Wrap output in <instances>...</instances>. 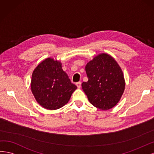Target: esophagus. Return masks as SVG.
I'll return each mask as SVG.
<instances>
[{
    "label": "esophagus",
    "mask_w": 154,
    "mask_h": 154,
    "mask_svg": "<svg viewBox=\"0 0 154 154\" xmlns=\"http://www.w3.org/2000/svg\"><path fill=\"white\" fill-rule=\"evenodd\" d=\"M76 86H77L78 88H80L81 87V82H78L76 83Z\"/></svg>",
    "instance_id": "1"
}]
</instances>
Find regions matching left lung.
I'll use <instances>...</instances> for the list:
<instances>
[{
	"instance_id": "left-lung-1",
	"label": "left lung",
	"mask_w": 154,
	"mask_h": 154,
	"mask_svg": "<svg viewBox=\"0 0 154 154\" xmlns=\"http://www.w3.org/2000/svg\"><path fill=\"white\" fill-rule=\"evenodd\" d=\"M87 82L82 83L84 92L93 106L102 110L115 107L125 90L123 73L109 54H99L86 65Z\"/></svg>"
}]
</instances>
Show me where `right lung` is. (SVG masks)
Segmentation results:
<instances>
[{
	"label": "right lung",
	"mask_w": 154,
	"mask_h": 154,
	"mask_svg": "<svg viewBox=\"0 0 154 154\" xmlns=\"http://www.w3.org/2000/svg\"><path fill=\"white\" fill-rule=\"evenodd\" d=\"M61 65L59 61L48 57L32 72L31 91L37 102L46 109L56 110L64 106L77 88L71 83Z\"/></svg>",
	"instance_id": "right-lung-1"
}]
</instances>
